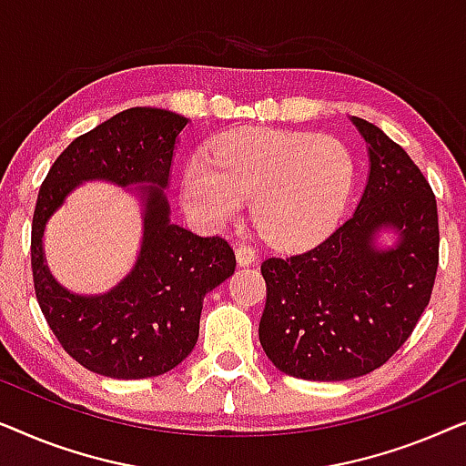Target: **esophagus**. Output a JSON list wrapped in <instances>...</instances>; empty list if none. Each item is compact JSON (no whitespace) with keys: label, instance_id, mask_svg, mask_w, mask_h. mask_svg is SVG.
<instances>
[{"label":"esophagus","instance_id":"34e87169","mask_svg":"<svg viewBox=\"0 0 466 466\" xmlns=\"http://www.w3.org/2000/svg\"><path fill=\"white\" fill-rule=\"evenodd\" d=\"M235 257H238L239 267H250L257 260V252L250 246H238L235 248Z\"/></svg>","mask_w":466,"mask_h":466}]
</instances>
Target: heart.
<instances>
[{
    "label": "heart",
    "instance_id": "heart-1",
    "mask_svg": "<svg viewBox=\"0 0 466 466\" xmlns=\"http://www.w3.org/2000/svg\"><path fill=\"white\" fill-rule=\"evenodd\" d=\"M354 184L356 158L339 139L239 127L187 163L182 203L203 227L222 228L252 199L258 231L273 246L299 250L333 231Z\"/></svg>",
    "mask_w": 466,
    "mask_h": 466
}]
</instances>
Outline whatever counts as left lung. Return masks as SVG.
<instances>
[{
	"mask_svg": "<svg viewBox=\"0 0 466 466\" xmlns=\"http://www.w3.org/2000/svg\"><path fill=\"white\" fill-rule=\"evenodd\" d=\"M350 120L369 152L352 218L311 250L260 265V346L279 371L311 381L360 378L384 365L416 329L439 265L431 184L380 127ZM384 230L395 233L390 247L379 246Z\"/></svg>",
	"mask_w": 466,
	"mask_h": 466,
	"instance_id": "1",
	"label": "left lung"
}]
</instances>
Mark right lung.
<instances>
[{"label":"right lung","instance_id":"add662e5","mask_svg":"<svg viewBox=\"0 0 466 466\" xmlns=\"http://www.w3.org/2000/svg\"><path fill=\"white\" fill-rule=\"evenodd\" d=\"M188 118L161 107H129L61 152L31 225L35 297L63 350L88 371L114 380L157 378L180 365L199 337L203 299L235 271L222 238H199L174 225L165 188L177 137ZM101 179L132 192L145 233L137 265L101 296H76L56 282L43 257L46 222L67 194Z\"/></svg>","mask_w":466,"mask_h":466}]
</instances>
